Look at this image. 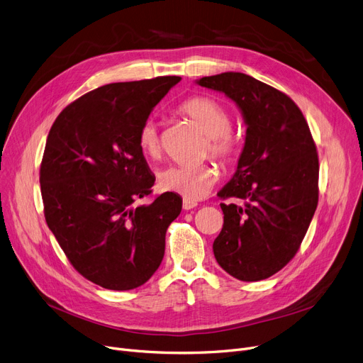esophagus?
<instances>
[{"label": "esophagus", "instance_id": "1", "mask_svg": "<svg viewBox=\"0 0 363 363\" xmlns=\"http://www.w3.org/2000/svg\"><path fill=\"white\" fill-rule=\"evenodd\" d=\"M196 206H199V204H196V203L192 201V200L184 199V201H182V208H184V210H192V208H195Z\"/></svg>", "mask_w": 363, "mask_h": 363}]
</instances>
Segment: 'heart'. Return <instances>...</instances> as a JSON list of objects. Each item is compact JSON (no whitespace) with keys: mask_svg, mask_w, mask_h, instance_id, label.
<instances>
[{"mask_svg":"<svg viewBox=\"0 0 363 363\" xmlns=\"http://www.w3.org/2000/svg\"><path fill=\"white\" fill-rule=\"evenodd\" d=\"M179 113L186 116L207 135V150L224 164H232L240 155V140L230 130L232 120L228 111L211 96L196 95L188 98L179 106ZM138 143L146 156H156L160 149L157 127L147 120L139 130ZM218 169L214 163L199 167H171L160 171L157 184L160 189L182 195L186 200H200L206 196L216 181Z\"/></svg>","mask_w":363,"mask_h":363,"instance_id":"obj_1","label":"heart"}]
</instances>
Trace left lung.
<instances>
[{
  "label": "left lung",
  "instance_id": "8db88e82",
  "mask_svg": "<svg viewBox=\"0 0 363 363\" xmlns=\"http://www.w3.org/2000/svg\"><path fill=\"white\" fill-rule=\"evenodd\" d=\"M196 84L223 92L239 107L246 139L238 169L220 191L224 224L213 243L218 265L252 282L281 271L295 256L318 203V156L310 127L284 92L240 72Z\"/></svg>",
  "mask_w": 363,
  "mask_h": 363
}]
</instances>
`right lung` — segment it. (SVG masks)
Instances as JSON below:
<instances>
[{"label":"right lung","instance_id":"add662e5","mask_svg":"<svg viewBox=\"0 0 363 363\" xmlns=\"http://www.w3.org/2000/svg\"><path fill=\"white\" fill-rule=\"evenodd\" d=\"M179 81L100 86L63 108L49 131L40 167L46 223L72 267L106 289L128 291L150 279L182 210L174 192L135 206L155 184L139 130Z\"/></svg>","mask_w":363,"mask_h":363}]
</instances>
